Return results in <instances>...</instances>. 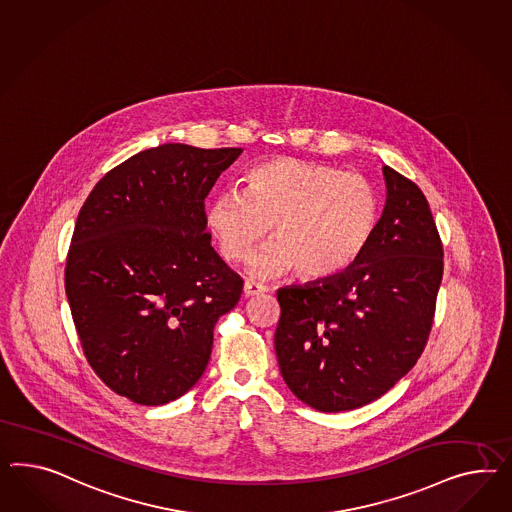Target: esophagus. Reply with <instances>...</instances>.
I'll list each match as a JSON object with an SVG mask.
<instances>
[{"instance_id":"1","label":"esophagus","mask_w":512,"mask_h":512,"mask_svg":"<svg viewBox=\"0 0 512 512\" xmlns=\"http://www.w3.org/2000/svg\"><path fill=\"white\" fill-rule=\"evenodd\" d=\"M266 292V287L261 285V283H255V281H246L244 283V296H259V294H264Z\"/></svg>"}]
</instances>
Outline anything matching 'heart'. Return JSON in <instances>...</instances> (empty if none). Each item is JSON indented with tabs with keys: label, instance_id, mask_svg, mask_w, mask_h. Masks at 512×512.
<instances>
[{
	"label": "heart",
	"instance_id": "heart-1",
	"mask_svg": "<svg viewBox=\"0 0 512 512\" xmlns=\"http://www.w3.org/2000/svg\"><path fill=\"white\" fill-rule=\"evenodd\" d=\"M376 218V192L363 175L287 156L249 167L242 192H220L205 208L227 261L248 259L272 225L276 242L253 257V272L283 276L296 268L304 279H326L354 263Z\"/></svg>",
	"mask_w": 512,
	"mask_h": 512
}]
</instances>
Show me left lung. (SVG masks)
Segmentation results:
<instances>
[{"instance_id":"left-lung-1","label":"left lung","mask_w":512,"mask_h":512,"mask_svg":"<svg viewBox=\"0 0 512 512\" xmlns=\"http://www.w3.org/2000/svg\"><path fill=\"white\" fill-rule=\"evenodd\" d=\"M386 207L345 272L277 291L279 371L318 412L380 399L429 341L443 276V246L429 201L384 166Z\"/></svg>"}]
</instances>
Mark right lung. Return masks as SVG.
Here are the masks:
<instances>
[{"instance_id": "right-lung-1", "label": "right lung", "mask_w": 512, "mask_h": 512, "mask_svg": "<svg viewBox=\"0 0 512 512\" xmlns=\"http://www.w3.org/2000/svg\"><path fill=\"white\" fill-rule=\"evenodd\" d=\"M240 152L164 143L113 167L83 203L65 291L85 358L121 397L160 406L207 369L244 281L210 246L205 197Z\"/></svg>"}]
</instances>
